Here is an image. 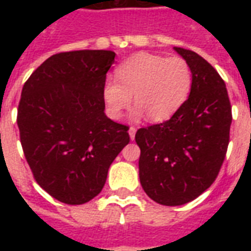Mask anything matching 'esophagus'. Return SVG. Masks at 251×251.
Segmentation results:
<instances>
[{"label": "esophagus", "instance_id": "obj_1", "mask_svg": "<svg viewBox=\"0 0 251 251\" xmlns=\"http://www.w3.org/2000/svg\"><path fill=\"white\" fill-rule=\"evenodd\" d=\"M136 131L137 129L134 126H130L129 127V136H130V140H134V137H136Z\"/></svg>", "mask_w": 251, "mask_h": 251}]
</instances>
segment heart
<instances>
[{"label":"heart","instance_id":"1","mask_svg":"<svg viewBox=\"0 0 251 251\" xmlns=\"http://www.w3.org/2000/svg\"><path fill=\"white\" fill-rule=\"evenodd\" d=\"M115 78L106 79L102 87L106 113L118 120L131 103L136 114L145 113L152 122L169 120L183 106L192 87V70L179 56H161L140 52L115 68Z\"/></svg>","mask_w":251,"mask_h":251}]
</instances>
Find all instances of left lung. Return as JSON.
I'll list each match as a JSON object with an SVG mask.
<instances>
[{"label":"left lung","mask_w":251,"mask_h":251,"mask_svg":"<svg viewBox=\"0 0 251 251\" xmlns=\"http://www.w3.org/2000/svg\"><path fill=\"white\" fill-rule=\"evenodd\" d=\"M174 50L192 70L188 99L171 120L136 133L142 188L163 205L185 204L215 181L232 120L226 84L215 68L196 52Z\"/></svg>","instance_id":"1"}]
</instances>
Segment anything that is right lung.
I'll list each match as a JSON object with an SVG mask.
<instances>
[{"mask_svg": "<svg viewBox=\"0 0 251 251\" xmlns=\"http://www.w3.org/2000/svg\"><path fill=\"white\" fill-rule=\"evenodd\" d=\"M115 53L62 52L25 82L17 125L37 184L66 204H83L102 191L129 127L104 114L102 87Z\"/></svg>", "mask_w": 251, "mask_h": 251, "instance_id": "right-lung-1", "label": "right lung"}]
</instances>
